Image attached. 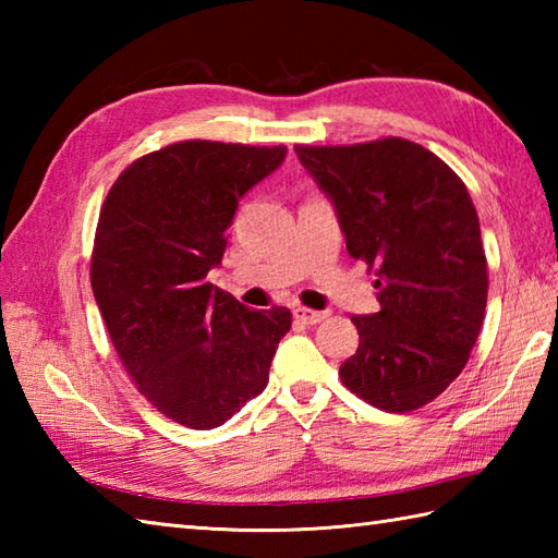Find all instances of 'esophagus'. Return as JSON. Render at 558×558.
<instances>
[{"instance_id": "obj_1", "label": "esophagus", "mask_w": 558, "mask_h": 558, "mask_svg": "<svg viewBox=\"0 0 558 558\" xmlns=\"http://www.w3.org/2000/svg\"><path fill=\"white\" fill-rule=\"evenodd\" d=\"M292 314H294V322H300L304 326L322 324L324 318L328 316V312H314V310H306V306H298V310H294Z\"/></svg>"}]
</instances>
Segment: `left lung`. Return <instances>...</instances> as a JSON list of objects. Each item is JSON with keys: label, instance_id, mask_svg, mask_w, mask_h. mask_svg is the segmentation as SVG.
Segmentation results:
<instances>
[{"label": "left lung", "instance_id": "1", "mask_svg": "<svg viewBox=\"0 0 558 558\" xmlns=\"http://www.w3.org/2000/svg\"><path fill=\"white\" fill-rule=\"evenodd\" d=\"M294 150L333 201L348 254L378 276L381 310L352 316L360 348L340 381L378 410H420L465 369L484 322L487 256L468 186L398 136Z\"/></svg>", "mask_w": 558, "mask_h": 558}]
</instances>
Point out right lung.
<instances>
[{
	"instance_id": "1",
	"label": "right lung",
	"mask_w": 558,
	"mask_h": 558,
	"mask_svg": "<svg viewBox=\"0 0 558 558\" xmlns=\"http://www.w3.org/2000/svg\"><path fill=\"white\" fill-rule=\"evenodd\" d=\"M286 146L180 141L134 160L100 208L90 286L138 393L189 429H216L256 398L288 306L252 312L213 288L236 204Z\"/></svg>"
}]
</instances>
